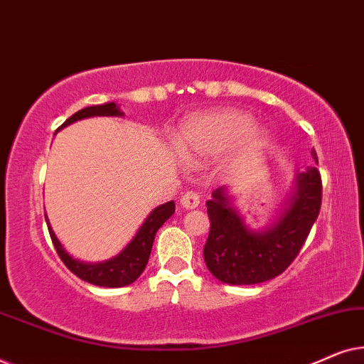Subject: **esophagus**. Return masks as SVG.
<instances>
[{"label":"esophagus","mask_w":364,"mask_h":364,"mask_svg":"<svg viewBox=\"0 0 364 364\" xmlns=\"http://www.w3.org/2000/svg\"><path fill=\"white\" fill-rule=\"evenodd\" d=\"M181 203H182L183 208H188V210H192V208L198 207V203H200V197H198L197 192L187 191V192H183V196L181 198Z\"/></svg>","instance_id":"obj_1"}]
</instances>
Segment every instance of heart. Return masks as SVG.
<instances>
[{
  "mask_svg": "<svg viewBox=\"0 0 364 364\" xmlns=\"http://www.w3.org/2000/svg\"><path fill=\"white\" fill-rule=\"evenodd\" d=\"M173 147L188 164H207L222 156V167L233 168L255 157L267 144V132L252 124L250 114L218 109L191 116L173 136Z\"/></svg>",
  "mask_w": 364,
  "mask_h": 364,
  "instance_id": "b5f03b06",
  "label": "heart"
}]
</instances>
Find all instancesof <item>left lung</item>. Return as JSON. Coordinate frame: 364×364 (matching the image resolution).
<instances>
[{
	"label": "left lung",
	"mask_w": 364,
	"mask_h": 364,
	"mask_svg": "<svg viewBox=\"0 0 364 364\" xmlns=\"http://www.w3.org/2000/svg\"><path fill=\"white\" fill-rule=\"evenodd\" d=\"M311 157L318 164L315 149ZM321 207V177L316 167L298 173L285 210L262 230H250L230 205L227 188L207 200L210 232L203 260L210 273L228 285H255L287 270L305 243Z\"/></svg>",
	"instance_id": "left-lung-1"
}]
</instances>
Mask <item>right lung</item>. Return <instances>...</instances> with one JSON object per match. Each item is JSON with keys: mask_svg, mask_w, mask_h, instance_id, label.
<instances>
[{"mask_svg": "<svg viewBox=\"0 0 364 364\" xmlns=\"http://www.w3.org/2000/svg\"><path fill=\"white\" fill-rule=\"evenodd\" d=\"M94 116H124V112H121V109H119L116 102L84 107L76 114H73V116L59 129L66 127L69 124L76 121H81V119ZM173 212H176V203H173V200L166 202L162 203V205L154 208V210L147 215L146 220H144L141 228L137 230L136 237H134L116 257L99 263H84L69 255V253L63 248L61 242L58 240V237L54 235L53 228L48 222L46 213H44V217H46L49 235H51V240L54 243V248H56L59 258H61L64 265H66L74 275L79 277L84 282L92 283V285L119 288L131 285V283H134L139 277H141V273L144 272V268H146L149 262V257H151L152 243L154 238H156L157 230L164 225V222H166L167 218H171Z\"/></svg>", "mask_w": 364, "mask_h": 364, "instance_id": "1", "label": "right lung"}]
</instances>
